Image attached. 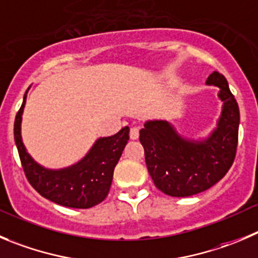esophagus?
I'll return each mask as SVG.
<instances>
[{
    "label": "esophagus",
    "instance_id": "esophagus-1",
    "mask_svg": "<svg viewBox=\"0 0 258 258\" xmlns=\"http://www.w3.org/2000/svg\"><path fill=\"white\" fill-rule=\"evenodd\" d=\"M140 136V130L137 128V127H132L130 130V137H131V140H137Z\"/></svg>",
    "mask_w": 258,
    "mask_h": 258
}]
</instances>
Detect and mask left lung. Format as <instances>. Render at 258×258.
I'll list each match as a JSON object with an SVG mask.
<instances>
[{"mask_svg":"<svg viewBox=\"0 0 258 258\" xmlns=\"http://www.w3.org/2000/svg\"><path fill=\"white\" fill-rule=\"evenodd\" d=\"M206 85L218 86L223 102L216 128L206 139L180 136L172 123L148 121L140 131L145 162L156 188L173 197L206 191L227 174L234 162L239 128V108L227 79L214 71Z\"/></svg>","mask_w":258,"mask_h":258,"instance_id":"obj_1","label":"left lung"}]
</instances>
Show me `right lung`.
<instances>
[{
	"label": "right lung",
	"mask_w": 258,
	"mask_h": 258,
	"mask_svg": "<svg viewBox=\"0 0 258 258\" xmlns=\"http://www.w3.org/2000/svg\"><path fill=\"white\" fill-rule=\"evenodd\" d=\"M28 90L16 114L14 137L29 183L43 197L66 208L89 209L100 204L109 192L113 170L130 139V128L126 126L113 136L98 139L76 164L62 169H48L29 155L21 139V115Z\"/></svg>",
	"instance_id": "right-lung-1"
}]
</instances>
